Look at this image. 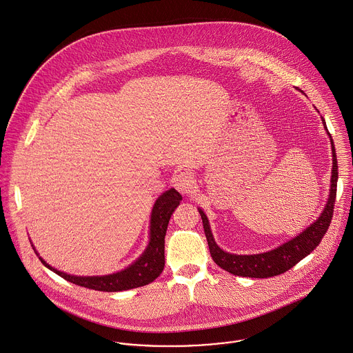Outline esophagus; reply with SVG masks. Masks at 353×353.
<instances>
[{
    "mask_svg": "<svg viewBox=\"0 0 353 353\" xmlns=\"http://www.w3.org/2000/svg\"><path fill=\"white\" fill-rule=\"evenodd\" d=\"M174 188L181 194H190L194 189V181L192 175L188 172H179L172 179Z\"/></svg>",
    "mask_w": 353,
    "mask_h": 353,
    "instance_id": "esophagus-1",
    "label": "esophagus"
}]
</instances>
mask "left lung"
<instances>
[{
    "label": "left lung",
    "mask_w": 353,
    "mask_h": 353,
    "mask_svg": "<svg viewBox=\"0 0 353 353\" xmlns=\"http://www.w3.org/2000/svg\"><path fill=\"white\" fill-rule=\"evenodd\" d=\"M323 121V128L326 129V133L329 134L330 144H332V158H333V167H332V178H330V189L329 196L326 201V205L321 213L320 217L309 225L305 230H302L298 236L291 239L289 241L283 243L275 250H271L268 252L256 254V255H236L229 254L221 250L217 243L214 241L213 233L210 230L209 220L202 209H198L205 236L208 240L209 251L212 259L217 265H220L223 270L237 275V276H248V278H271L275 275H281L286 272L291 267H294L298 261H301L303 257L307 256L312 251L317 248L320 244L323 234L326 233L332 217H333V208L336 201V192H337V179H339V165L336 158V150L333 144V139L326 128L323 117H321Z\"/></svg>",
    "instance_id": "1"
}]
</instances>
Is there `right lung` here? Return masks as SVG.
I'll list each match as a JSON object with an SVG mask.
<instances>
[{"label":"right lung","instance_id":"add662e5","mask_svg":"<svg viewBox=\"0 0 353 353\" xmlns=\"http://www.w3.org/2000/svg\"><path fill=\"white\" fill-rule=\"evenodd\" d=\"M181 201H182V195L175 189H170L161 194V196L155 201L152 208L151 221H150V243L145 251L127 268L114 274L97 275V276H78V275L65 274L63 271H59L51 267L46 260H43V257L39 256V254L36 252L32 245L33 250L40 259V261L47 268H50L67 282H71L74 285H78L86 289L97 290V291H108V292L141 288L154 282L161 275L164 268L165 230H167L172 212L178 208Z\"/></svg>","mask_w":353,"mask_h":353}]
</instances>
